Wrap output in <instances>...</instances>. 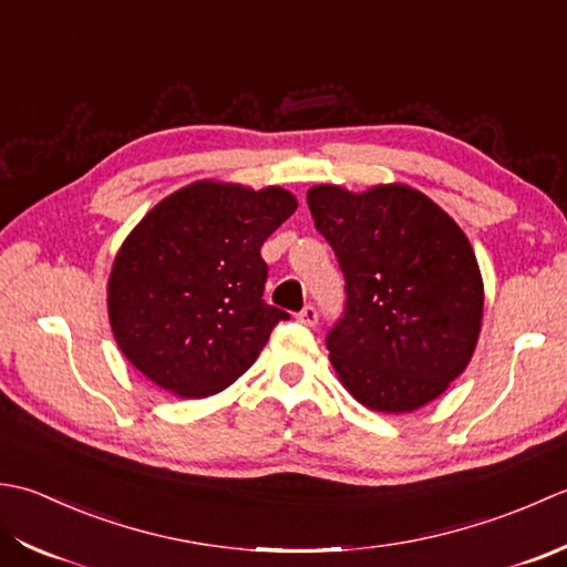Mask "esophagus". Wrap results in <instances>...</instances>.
Masks as SVG:
<instances>
[{
	"instance_id": "34e87169",
	"label": "esophagus",
	"mask_w": 567,
	"mask_h": 567,
	"mask_svg": "<svg viewBox=\"0 0 567 567\" xmlns=\"http://www.w3.org/2000/svg\"><path fill=\"white\" fill-rule=\"evenodd\" d=\"M298 320L303 322V326H308V328H316V322H318V310H316L313 306H306V308L300 310V313H298Z\"/></svg>"
}]
</instances>
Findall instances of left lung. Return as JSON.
I'll return each instance as SVG.
<instances>
[{"label": "left lung", "instance_id": "1", "mask_svg": "<svg viewBox=\"0 0 567 567\" xmlns=\"http://www.w3.org/2000/svg\"><path fill=\"white\" fill-rule=\"evenodd\" d=\"M318 233L344 271L348 310L328 334L334 374L377 413L443 396L475 354L484 284L467 235L406 183L308 188Z\"/></svg>", "mask_w": 567, "mask_h": 567}]
</instances>
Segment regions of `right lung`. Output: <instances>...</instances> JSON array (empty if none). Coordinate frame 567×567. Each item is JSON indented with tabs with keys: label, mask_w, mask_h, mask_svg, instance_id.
<instances>
[{
	"label": "right lung",
	"mask_w": 567,
	"mask_h": 567,
	"mask_svg": "<svg viewBox=\"0 0 567 567\" xmlns=\"http://www.w3.org/2000/svg\"><path fill=\"white\" fill-rule=\"evenodd\" d=\"M291 190L203 178L156 203L107 279L122 354L158 389L205 399L257 360L288 313L264 303L261 245L296 213Z\"/></svg>",
	"instance_id": "1"
}]
</instances>
